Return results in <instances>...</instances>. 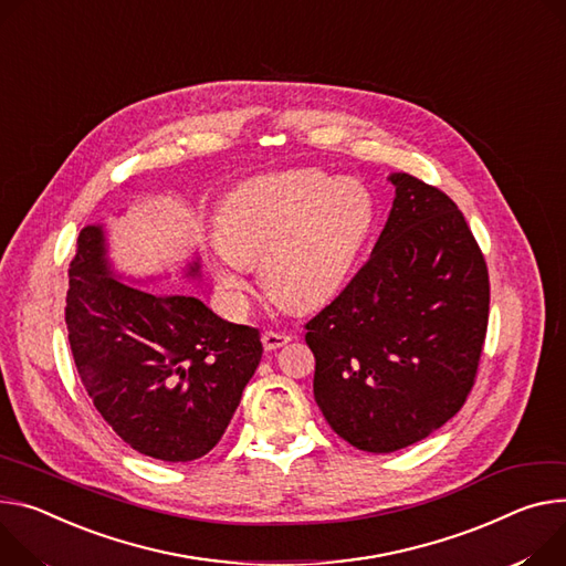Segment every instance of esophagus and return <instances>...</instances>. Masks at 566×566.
<instances>
[{
  "mask_svg": "<svg viewBox=\"0 0 566 566\" xmlns=\"http://www.w3.org/2000/svg\"><path fill=\"white\" fill-rule=\"evenodd\" d=\"M291 338H293L291 334H284V332H273V329H266V332L262 334V343H264V347H266V349H277V347L286 345Z\"/></svg>",
  "mask_w": 566,
  "mask_h": 566,
  "instance_id": "esophagus-1",
  "label": "esophagus"
}]
</instances>
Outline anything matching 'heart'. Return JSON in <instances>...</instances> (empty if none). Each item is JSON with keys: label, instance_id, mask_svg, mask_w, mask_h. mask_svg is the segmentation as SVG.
<instances>
[{"label": "heart", "instance_id": "b5f03b06", "mask_svg": "<svg viewBox=\"0 0 566 566\" xmlns=\"http://www.w3.org/2000/svg\"><path fill=\"white\" fill-rule=\"evenodd\" d=\"M375 223V202L356 180L314 169L252 178L237 187L219 217L214 277L241 304L250 264L289 310L310 312L349 280Z\"/></svg>", "mask_w": 566, "mask_h": 566}]
</instances>
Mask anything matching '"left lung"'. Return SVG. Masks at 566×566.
<instances>
[{
    "instance_id": "8db88e82",
    "label": "left lung",
    "mask_w": 566,
    "mask_h": 566,
    "mask_svg": "<svg viewBox=\"0 0 566 566\" xmlns=\"http://www.w3.org/2000/svg\"><path fill=\"white\" fill-rule=\"evenodd\" d=\"M388 180L397 196L370 260L304 323L316 403L370 453L416 444L458 413L490 314L485 256L458 205L416 176Z\"/></svg>"
}]
</instances>
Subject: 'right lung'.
I'll return each instance as SVG.
<instances>
[{
    "label": "right lung",
    "instance_id": "add662e5",
    "mask_svg": "<svg viewBox=\"0 0 566 566\" xmlns=\"http://www.w3.org/2000/svg\"><path fill=\"white\" fill-rule=\"evenodd\" d=\"M104 252L101 228L81 230L65 306L81 384L135 451L196 460L226 433L262 361V334L219 318L191 295L115 280Z\"/></svg>",
    "mask_w": 566,
    "mask_h": 566
}]
</instances>
